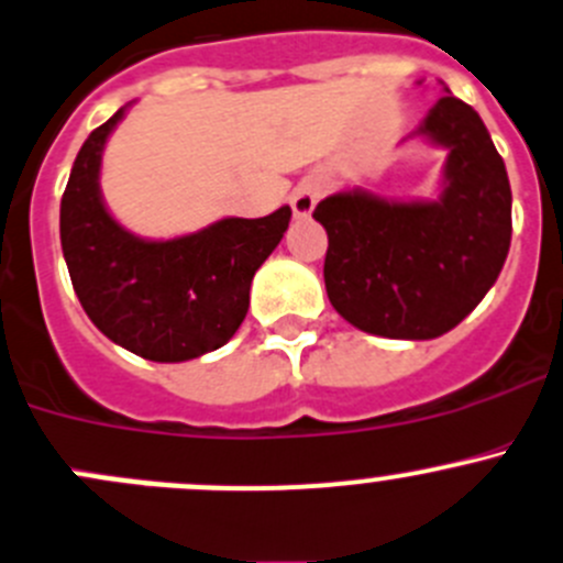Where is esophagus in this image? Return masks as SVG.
<instances>
[{
  "mask_svg": "<svg viewBox=\"0 0 563 563\" xmlns=\"http://www.w3.org/2000/svg\"><path fill=\"white\" fill-rule=\"evenodd\" d=\"M324 195V181L316 176L305 178V181L297 184V189H294L291 195V209H294V217H310V211L316 209V203H319V198Z\"/></svg>",
  "mask_w": 563,
  "mask_h": 563,
  "instance_id": "1",
  "label": "esophagus"
}]
</instances>
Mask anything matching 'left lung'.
Here are the masks:
<instances>
[{
  "instance_id": "1",
  "label": "left lung",
  "mask_w": 563,
  "mask_h": 563,
  "mask_svg": "<svg viewBox=\"0 0 563 563\" xmlns=\"http://www.w3.org/2000/svg\"><path fill=\"white\" fill-rule=\"evenodd\" d=\"M443 145L438 200L338 192L316 206L324 225V286L332 308L357 330L429 341L454 330L498 280L511 244V187L484 120L451 96L418 129Z\"/></svg>"
}]
</instances>
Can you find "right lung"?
I'll use <instances>...</instances> for the list:
<instances>
[{"mask_svg":"<svg viewBox=\"0 0 563 563\" xmlns=\"http://www.w3.org/2000/svg\"><path fill=\"white\" fill-rule=\"evenodd\" d=\"M125 109L81 145L59 203V242L81 308L118 346L154 363H184L225 346L250 308V283L286 233L291 209L228 217L189 236L148 242L112 220L98 173Z\"/></svg>","mask_w":563,"mask_h":563,"instance_id":"1","label":"right lung"}]
</instances>
